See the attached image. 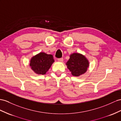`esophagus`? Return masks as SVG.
<instances>
[{
	"mask_svg": "<svg viewBox=\"0 0 121 121\" xmlns=\"http://www.w3.org/2000/svg\"><path fill=\"white\" fill-rule=\"evenodd\" d=\"M58 61L59 62H63V58H58Z\"/></svg>",
	"mask_w": 121,
	"mask_h": 121,
	"instance_id": "obj_1",
	"label": "esophagus"
}]
</instances>
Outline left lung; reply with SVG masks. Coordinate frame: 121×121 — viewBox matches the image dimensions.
<instances>
[{
	"mask_svg": "<svg viewBox=\"0 0 121 121\" xmlns=\"http://www.w3.org/2000/svg\"><path fill=\"white\" fill-rule=\"evenodd\" d=\"M66 65L73 76H79L85 73L89 66L88 61L84 56L78 53H73Z\"/></svg>",
	"mask_w": 121,
	"mask_h": 121,
	"instance_id": "left-lung-1",
	"label": "left lung"
}]
</instances>
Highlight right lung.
Here are the masks:
<instances>
[{
	"label": "right lung",
	"mask_w": 121,
	"mask_h": 121,
	"mask_svg": "<svg viewBox=\"0 0 121 121\" xmlns=\"http://www.w3.org/2000/svg\"><path fill=\"white\" fill-rule=\"evenodd\" d=\"M54 62L52 55L40 52L31 59L30 65L36 73L44 75Z\"/></svg>",
	"instance_id": "1"
}]
</instances>
